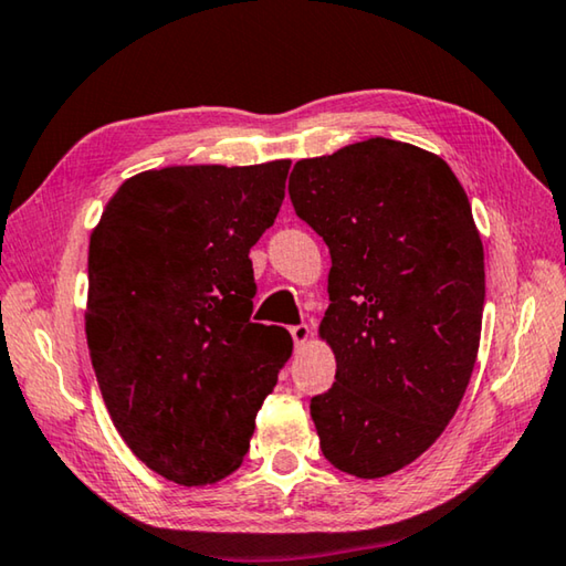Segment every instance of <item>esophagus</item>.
I'll list each match as a JSON object with an SVG mask.
<instances>
[{
  "label": "esophagus",
  "mask_w": 566,
  "mask_h": 566,
  "mask_svg": "<svg viewBox=\"0 0 566 566\" xmlns=\"http://www.w3.org/2000/svg\"><path fill=\"white\" fill-rule=\"evenodd\" d=\"M290 334L294 339V347H302V344L310 339L312 329H310V324H294V327H290Z\"/></svg>",
  "instance_id": "esophagus-1"
}]
</instances>
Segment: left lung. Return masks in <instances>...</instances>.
<instances>
[{
    "instance_id": "8db88e82",
    "label": "left lung",
    "mask_w": 566,
    "mask_h": 566,
    "mask_svg": "<svg viewBox=\"0 0 566 566\" xmlns=\"http://www.w3.org/2000/svg\"><path fill=\"white\" fill-rule=\"evenodd\" d=\"M294 212L329 247L322 339L332 389L312 397L322 454L379 479L415 462L454 417L484 310V249L444 159L367 139L296 161Z\"/></svg>"
}]
</instances>
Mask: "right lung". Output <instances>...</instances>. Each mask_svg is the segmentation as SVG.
<instances>
[{
	"instance_id": "1",
	"label": "right lung",
	"mask_w": 566,
	"mask_h": 566,
	"mask_svg": "<svg viewBox=\"0 0 566 566\" xmlns=\"http://www.w3.org/2000/svg\"><path fill=\"white\" fill-rule=\"evenodd\" d=\"M290 159L165 167L124 181L90 239L87 344L104 405L149 469L185 486L242 464L292 357L252 322V249L274 224Z\"/></svg>"
}]
</instances>
